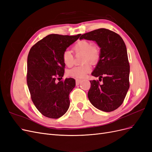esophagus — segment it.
Segmentation results:
<instances>
[{
	"label": "esophagus",
	"instance_id": "esophagus-1",
	"mask_svg": "<svg viewBox=\"0 0 152 152\" xmlns=\"http://www.w3.org/2000/svg\"><path fill=\"white\" fill-rule=\"evenodd\" d=\"M82 82L81 80H79V79H77L76 80V85H79L80 82Z\"/></svg>",
	"mask_w": 152,
	"mask_h": 152
}]
</instances>
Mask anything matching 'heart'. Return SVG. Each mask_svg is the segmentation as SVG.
Here are the masks:
<instances>
[{
  "label": "heart",
  "mask_w": 152,
  "mask_h": 152,
  "mask_svg": "<svg viewBox=\"0 0 152 152\" xmlns=\"http://www.w3.org/2000/svg\"><path fill=\"white\" fill-rule=\"evenodd\" d=\"M73 50L76 54H80L83 55L82 58V63H86L83 65L75 66L67 72L68 76L77 79H83L91 70L89 62L91 64H96L100 58V51L98 48L93 45L90 42L86 40H80L73 45ZM62 60L63 63L70 67L73 64V55L70 50H66L62 54Z\"/></svg>",
  "instance_id": "heart-1"
}]
</instances>
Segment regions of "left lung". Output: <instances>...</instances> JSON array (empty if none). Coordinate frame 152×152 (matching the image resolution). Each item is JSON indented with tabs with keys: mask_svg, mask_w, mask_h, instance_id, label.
Returning a JSON list of instances; mask_svg holds the SVG:
<instances>
[{
	"mask_svg": "<svg viewBox=\"0 0 152 152\" xmlns=\"http://www.w3.org/2000/svg\"><path fill=\"white\" fill-rule=\"evenodd\" d=\"M83 39L95 41L101 48L99 61L91 73L99 77V80H90L88 98L96 108L112 112L122 104L129 88L130 66L126 44L118 34L106 28L82 35L80 39Z\"/></svg>",
	"mask_w": 152,
	"mask_h": 152,
	"instance_id": "left-lung-1",
	"label": "left lung"
}]
</instances>
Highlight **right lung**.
I'll use <instances>...</instances> for the list:
<instances>
[{
	"instance_id": "obj_1",
	"label": "right lung",
	"mask_w": 152,
	"mask_h": 152,
	"mask_svg": "<svg viewBox=\"0 0 152 152\" xmlns=\"http://www.w3.org/2000/svg\"><path fill=\"white\" fill-rule=\"evenodd\" d=\"M80 35L50 34L30 50L27 58V85L32 102L45 117L58 118L69 108V94L75 86V80L73 78L59 80L63 77L65 66L62 54Z\"/></svg>"
}]
</instances>
